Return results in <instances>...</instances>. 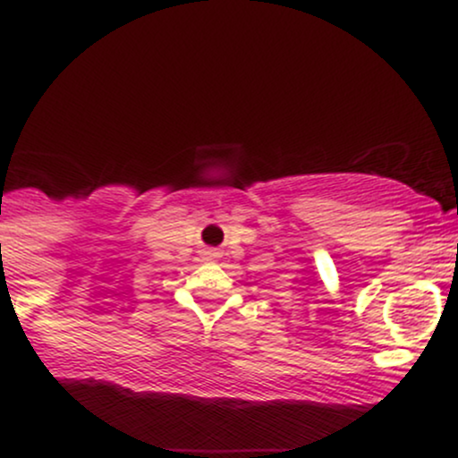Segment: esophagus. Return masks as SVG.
Listing matches in <instances>:
<instances>
[{"label":"esophagus","mask_w":458,"mask_h":458,"mask_svg":"<svg viewBox=\"0 0 458 458\" xmlns=\"http://www.w3.org/2000/svg\"><path fill=\"white\" fill-rule=\"evenodd\" d=\"M202 259L204 260H217L219 259V251L217 250H204L202 251Z\"/></svg>","instance_id":"34e87169"}]
</instances>
